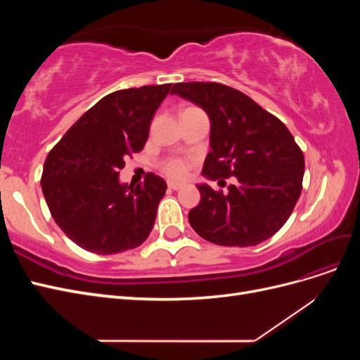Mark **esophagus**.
I'll list each match as a JSON object with an SVG mask.
<instances>
[{
    "label": "esophagus",
    "mask_w": 360,
    "mask_h": 360,
    "mask_svg": "<svg viewBox=\"0 0 360 360\" xmlns=\"http://www.w3.org/2000/svg\"><path fill=\"white\" fill-rule=\"evenodd\" d=\"M181 186H183V184L179 183V181H172V180L168 181V188L172 189V191H179Z\"/></svg>",
    "instance_id": "34e87169"
}]
</instances>
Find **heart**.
Returning a JSON list of instances; mask_svg holds the SVG:
<instances>
[{"instance_id":"b5f03b06","label":"heart","mask_w":360,"mask_h":360,"mask_svg":"<svg viewBox=\"0 0 360 360\" xmlns=\"http://www.w3.org/2000/svg\"><path fill=\"white\" fill-rule=\"evenodd\" d=\"M189 169V162L181 158H169L162 163V171L169 177L174 179H181L188 174Z\"/></svg>"}]
</instances>
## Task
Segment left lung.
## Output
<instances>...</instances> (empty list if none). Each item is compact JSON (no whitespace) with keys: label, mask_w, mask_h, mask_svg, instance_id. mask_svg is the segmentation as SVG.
Returning a JSON list of instances; mask_svg holds the SVG:
<instances>
[{"label":"left lung","mask_w":360,"mask_h":360,"mask_svg":"<svg viewBox=\"0 0 360 360\" xmlns=\"http://www.w3.org/2000/svg\"><path fill=\"white\" fill-rule=\"evenodd\" d=\"M179 94L209 114L212 151L202 174L210 180L236 177L228 189L198 184L201 201L189 212L192 228L221 246H255L281 230L300 192L304 159L278 117L231 86L179 82Z\"/></svg>","instance_id":"obj_1"}]
</instances>
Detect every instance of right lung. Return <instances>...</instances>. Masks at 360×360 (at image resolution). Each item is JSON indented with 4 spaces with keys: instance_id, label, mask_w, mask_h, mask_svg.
Instances as JSON below:
<instances>
[{
    "instance_id": "obj_1",
    "label": "right lung",
    "mask_w": 360,
    "mask_h": 360,
    "mask_svg": "<svg viewBox=\"0 0 360 360\" xmlns=\"http://www.w3.org/2000/svg\"><path fill=\"white\" fill-rule=\"evenodd\" d=\"M172 84L118 90L91 106L45 160L41 191L53 221L72 242L111 255L143 245L153 230L167 183L118 181L124 159L144 148L151 118Z\"/></svg>"
}]
</instances>
